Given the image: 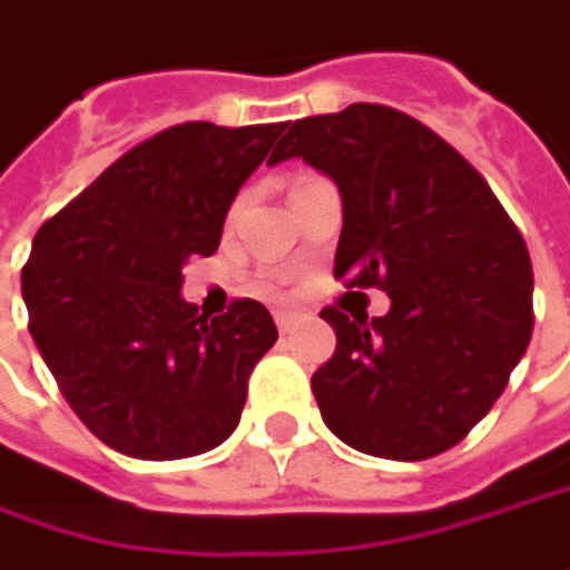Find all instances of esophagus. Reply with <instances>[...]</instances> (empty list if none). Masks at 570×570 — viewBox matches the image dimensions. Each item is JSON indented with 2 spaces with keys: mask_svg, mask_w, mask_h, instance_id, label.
I'll return each instance as SVG.
<instances>
[{
  "mask_svg": "<svg viewBox=\"0 0 570 570\" xmlns=\"http://www.w3.org/2000/svg\"><path fill=\"white\" fill-rule=\"evenodd\" d=\"M274 322H277V328H281V332H289V325L296 322V313H289V309H277V313H274Z\"/></svg>",
  "mask_w": 570,
  "mask_h": 570,
  "instance_id": "obj_1",
  "label": "esophagus"
}]
</instances>
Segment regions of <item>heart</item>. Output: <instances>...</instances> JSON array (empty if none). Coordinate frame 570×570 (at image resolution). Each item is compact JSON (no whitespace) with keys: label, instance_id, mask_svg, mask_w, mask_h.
<instances>
[{"label":"heart","instance_id":"1","mask_svg":"<svg viewBox=\"0 0 570 570\" xmlns=\"http://www.w3.org/2000/svg\"><path fill=\"white\" fill-rule=\"evenodd\" d=\"M313 177H316V174H299V177H296L293 184H303V180H313Z\"/></svg>","mask_w":570,"mask_h":570}]
</instances>
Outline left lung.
Returning <instances> with one entry per match:
<instances>
[{"mask_svg": "<svg viewBox=\"0 0 570 570\" xmlns=\"http://www.w3.org/2000/svg\"><path fill=\"white\" fill-rule=\"evenodd\" d=\"M274 154L338 184L335 281L390 296L386 316L318 313L338 338L313 374L325 425L390 461L449 452L532 338V261L513 218L445 138L377 102L299 118Z\"/></svg>", "mask_w": 570, "mask_h": 570, "instance_id": "8db88e82", "label": "left lung"}]
</instances>
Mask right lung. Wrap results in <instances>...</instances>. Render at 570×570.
I'll use <instances>...</instances> for the list:
<instances>
[{"mask_svg":"<svg viewBox=\"0 0 570 570\" xmlns=\"http://www.w3.org/2000/svg\"><path fill=\"white\" fill-rule=\"evenodd\" d=\"M286 121H184L109 164L35 235L21 267L28 332L70 410L109 449L174 461L222 445L277 325L257 299L206 316L184 264L218 248L235 193Z\"/></svg>","mask_w":570,"mask_h":570,"instance_id":"obj_1","label":"right lung"}]
</instances>
